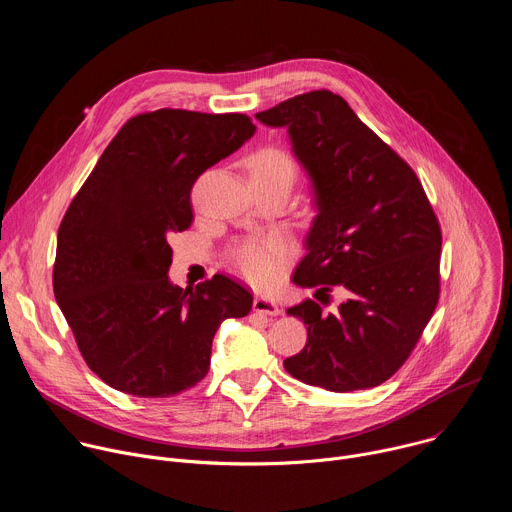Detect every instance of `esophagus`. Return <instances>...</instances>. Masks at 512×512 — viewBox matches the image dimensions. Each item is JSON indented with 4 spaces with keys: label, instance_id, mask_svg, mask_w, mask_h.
Listing matches in <instances>:
<instances>
[{
    "label": "esophagus",
    "instance_id": "1",
    "mask_svg": "<svg viewBox=\"0 0 512 512\" xmlns=\"http://www.w3.org/2000/svg\"><path fill=\"white\" fill-rule=\"evenodd\" d=\"M253 310L259 312V314H265V316H279L281 314L279 306L269 298H255L253 300Z\"/></svg>",
    "mask_w": 512,
    "mask_h": 512
}]
</instances>
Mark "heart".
Segmentation results:
<instances>
[{
  "instance_id": "heart-1",
  "label": "heart",
  "mask_w": 512,
  "mask_h": 512,
  "mask_svg": "<svg viewBox=\"0 0 512 512\" xmlns=\"http://www.w3.org/2000/svg\"><path fill=\"white\" fill-rule=\"evenodd\" d=\"M294 170L291 158L275 145H267L249 158L251 180H285L291 184ZM285 261L287 245L277 237L249 239L235 251V265L243 277L263 289L273 287L281 279Z\"/></svg>"
}]
</instances>
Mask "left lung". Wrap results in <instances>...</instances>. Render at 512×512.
Here are the masks:
<instances>
[{
	"label": "left lung",
	"mask_w": 512,
	"mask_h": 512,
	"mask_svg": "<svg viewBox=\"0 0 512 512\" xmlns=\"http://www.w3.org/2000/svg\"><path fill=\"white\" fill-rule=\"evenodd\" d=\"M287 129L310 180L316 216L294 277L326 294L346 289L334 314L314 300L289 308L308 328L283 360L298 381L334 393L371 389L399 371L440 298L442 233L415 172L330 91L255 115Z\"/></svg>",
	"instance_id": "obj_1"
}]
</instances>
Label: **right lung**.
Here are the masks:
<instances>
[{
	"label": "right lung",
	"instance_id": "right-lung-1",
	"mask_svg": "<svg viewBox=\"0 0 512 512\" xmlns=\"http://www.w3.org/2000/svg\"><path fill=\"white\" fill-rule=\"evenodd\" d=\"M247 115L158 109L129 119L70 202L56 243L54 298L89 369L133 397L202 381L212 338L253 296L227 275L194 291L168 277V239L192 223L190 190L253 137Z\"/></svg>",
	"mask_w": 512,
	"mask_h": 512
}]
</instances>
